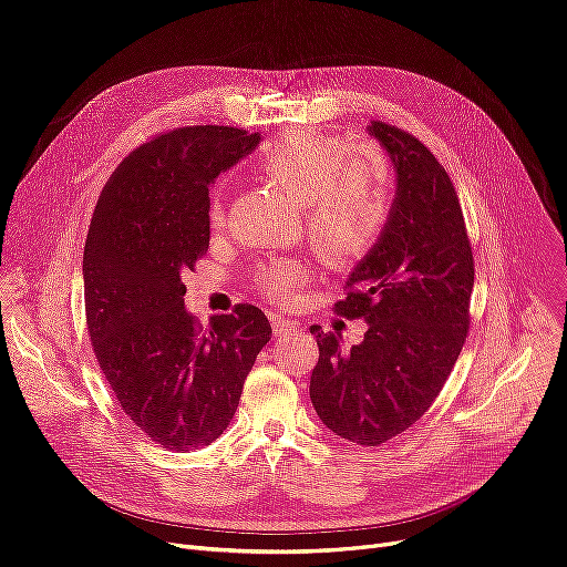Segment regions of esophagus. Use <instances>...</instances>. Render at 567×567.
<instances>
[{
  "instance_id": "34e87169",
  "label": "esophagus",
  "mask_w": 567,
  "mask_h": 567,
  "mask_svg": "<svg viewBox=\"0 0 567 567\" xmlns=\"http://www.w3.org/2000/svg\"><path fill=\"white\" fill-rule=\"evenodd\" d=\"M270 324H274V336L276 338H289L293 333H299V324L289 322V319H285V317H274V319H270Z\"/></svg>"
}]
</instances>
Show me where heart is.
Masks as SVG:
<instances>
[{
    "mask_svg": "<svg viewBox=\"0 0 567 567\" xmlns=\"http://www.w3.org/2000/svg\"><path fill=\"white\" fill-rule=\"evenodd\" d=\"M257 174L303 206L310 248L333 268L365 259L386 231L393 213V174L373 147H348L338 136L293 130L268 143ZM210 223H225L223 196H215ZM308 280L299 261H276L261 270L259 285L276 301H289Z\"/></svg>",
    "mask_w": 567,
    "mask_h": 567,
    "instance_id": "obj_1",
    "label": "heart"
}]
</instances>
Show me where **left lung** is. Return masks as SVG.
<instances>
[{"label": "left lung", "instance_id": "left-lung-1", "mask_svg": "<svg viewBox=\"0 0 567 567\" xmlns=\"http://www.w3.org/2000/svg\"><path fill=\"white\" fill-rule=\"evenodd\" d=\"M396 192L384 236L344 280V317L368 331L352 348L317 336L310 401L322 424L357 445L378 447L410 429L450 378L467 333L475 285L471 240L447 171L414 136L371 122Z\"/></svg>", "mask_w": 567, "mask_h": 567}]
</instances>
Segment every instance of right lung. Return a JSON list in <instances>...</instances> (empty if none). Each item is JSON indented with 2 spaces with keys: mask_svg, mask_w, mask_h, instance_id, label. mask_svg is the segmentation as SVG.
<instances>
[{
  "mask_svg": "<svg viewBox=\"0 0 567 567\" xmlns=\"http://www.w3.org/2000/svg\"><path fill=\"white\" fill-rule=\"evenodd\" d=\"M259 141L217 125L166 132L120 162L92 215L83 255L92 348L122 410L166 450L223 435L270 340L255 306L199 327L183 301V276L208 250V189Z\"/></svg>",
  "mask_w": 567,
  "mask_h": 567,
  "instance_id": "1",
  "label": "right lung"
}]
</instances>
